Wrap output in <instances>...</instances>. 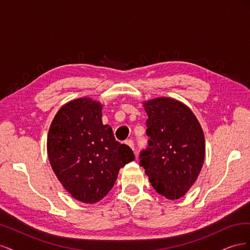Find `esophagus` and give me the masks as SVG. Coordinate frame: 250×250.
I'll use <instances>...</instances> for the list:
<instances>
[{"label":"esophagus","mask_w":250,"mask_h":250,"mask_svg":"<svg viewBox=\"0 0 250 250\" xmlns=\"http://www.w3.org/2000/svg\"><path fill=\"white\" fill-rule=\"evenodd\" d=\"M126 144L134 151V143H133L132 140H127V141H126Z\"/></svg>","instance_id":"34e87169"}]
</instances>
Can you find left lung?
Wrapping results in <instances>:
<instances>
[{
    "label": "left lung",
    "instance_id": "8db88e82",
    "mask_svg": "<svg viewBox=\"0 0 250 250\" xmlns=\"http://www.w3.org/2000/svg\"><path fill=\"white\" fill-rule=\"evenodd\" d=\"M144 106L149 139L140 165L158 194L178 199L201 171L206 154L202 128L190 108L170 98H157Z\"/></svg>",
    "mask_w": 250,
    "mask_h": 250
}]
</instances>
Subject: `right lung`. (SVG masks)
<instances>
[{"label":"right lung","mask_w":250,"mask_h":250,"mask_svg":"<svg viewBox=\"0 0 250 250\" xmlns=\"http://www.w3.org/2000/svg\"><path fill=\"white\" fill-rule=\"evenodd\" d=\"M102 105L76 99L58 110L48 134V155L58 180L75 199L95 203L115 185L119 170L134 160L111 127L102 124Z\"/></svg>","instance_id":"obj_1"}]
</instances>
